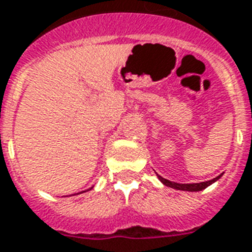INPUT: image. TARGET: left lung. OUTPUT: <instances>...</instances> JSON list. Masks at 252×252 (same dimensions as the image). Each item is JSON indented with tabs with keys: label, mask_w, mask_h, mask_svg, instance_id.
<instances>
[{
	"label": "left lung",
	"mask_w": 252,
	"mask_h": 252,
	"mask_svg": "<svg viewBox=\"0 0 252 252\" xmlns=\"http://www.w3.org/2000/svg\"><path fill=\"white\" fill-rule=\"evenodd\" d=\"M223 174V173H222ZM222 174H220L218 177L213 178L210 181H205V182H199V184H177V182H173V181H169L166 178H162L161 176L157 174V177L160 180L164 185L169 186V188H173V189H177V190H185V191H199V190H203L206 189L207 186H210L211 184H214L217 180H220L222 177Z\"/></svg>",
	"instance_id": "left-lung-1"
}]
</instances>
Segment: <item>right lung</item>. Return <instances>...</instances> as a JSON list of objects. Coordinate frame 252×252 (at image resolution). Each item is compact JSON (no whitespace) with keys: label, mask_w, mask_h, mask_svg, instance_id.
Here are the masks:
<instances>
[{"label":"right lung","mask_w":252,"mask_h":252,"mask_svg":"<svg viewBox=\"0 0 252 252\" xmlns=\"http://www.w3.org/2000/svg\"><path fill=\"white\" fill-rule=\"evenodd\" d=\"M91 189H92V188H91ZM91 189H88V190H91ZM80 193H84V191H80Z\"/></svg>","instance_id":"right-lung-1"}]
</instances>
